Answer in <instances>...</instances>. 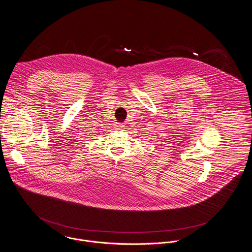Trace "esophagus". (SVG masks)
Segmentation results:
<instances>
[{"label":"esophagus","instance_id":"34e87169","mask_svg":"<svg viewBox=\"0 0 252 252\" xmlns=\"http://www.w3.org/2000/svg\"><path fill=\"white\" fill-rule=\"evenodd\" d=\"M115 128H116L117 130H123L125 128V125L117 124L116 126H115Z\"/></svg>","mask_w":252,"mask_h":252}]
</instances>
